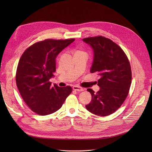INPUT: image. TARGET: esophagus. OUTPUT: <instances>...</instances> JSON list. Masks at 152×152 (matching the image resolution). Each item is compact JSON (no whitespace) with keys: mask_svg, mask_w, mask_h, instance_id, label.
Instances as JSON below:
<instances>
[{"mask_svg":"<svg viewBox=\"0 0 152 152\" xmlns=\"http://www.w3.org/2000/svg\"><path fill=\"white\" fill-rule=\"evenodd\" d=\"M73 89L75 90V91H79V92L84 91V89L82 88V87H79V86H73Z\"/></svg>","mask_w":152,"mask_h":152,"instance_id":"esophagus-1","label":"esophagus"}]
</instances>
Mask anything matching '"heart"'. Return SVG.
Returning a JSON list of instances; mask_svg holds the SVG:
<instances>
[{
    "label": "heart",
    "instance_id": "b5f03b06",
    "mask_svg": "<svg viewBox=\"0 0 152 152\" xmlns=\"http://www.w3.org/2000/svg\"><path fill=\"white\" fill-rule=\"evenodd\" d=\"M82 53V51H80V50H78V51L76 52V53Z\"/></svg>",
    "mask_w": 152,
    "mask_h": 152
}]
</instances>
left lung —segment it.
<instances>
[{"instance_id":"8db88e82","label":"left lung","mask_w":152,"mask_h":152,"mask_svg":"<svg viewBox=\"0 0 152 152\" xmlns=\"http://www.w3.org/2000/svg\"><path fill=\"white\" fill-rule=\"evenodd\" d=\"M94 51L91 73L100 76L97 93L87 89L92 96L87 110L98 116L111 115L121 107L126 100L131 84L130 63L122 48L112 40L102 36L83 39Z\"/></svg>"}]
</instances>
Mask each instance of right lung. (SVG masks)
Wrapping results in <instances>:
<instances>
[{
	"label": "right lung",
	"instance_id": "1",
	"mask_svg": "<svg viewBox=\"0 0 152 152\" xmlns=\"http://www.w3.org/2000/svg\"><path fill=\"white\" fill-rule=\"evenodd\" d=\"M75 39H45L30 45L23 53L16 73L18 89L27 106L46 115L60 108L72 93L70 86L58 87L49 81L56 72V58Z\"/></svg>",
	"mask_w": 152,
	"mask_h": 152
}]
</instances>
